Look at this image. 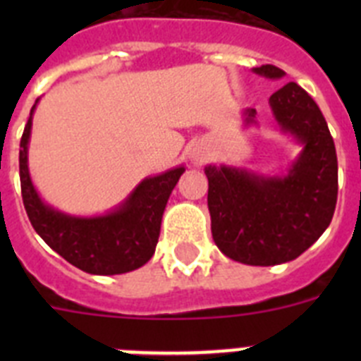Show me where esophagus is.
Wrapping results in <instances>:
<instances>
[{"label":"esophagus","mask_w":361,"mask_h":361,"mask_svg":"<svg viewBox=\"0 0 361 361\" xmlns=\"http://www.w3.org/2000/svg\"><path fill=\"white\" fill-rule=\"evenodd\" d=\"M188 157H190V161L193 164H200L206 159V153H204V149L200 146H193V148L188 149Z\"/></svg>","instance_id":"esophagus-1"}]
</instances>
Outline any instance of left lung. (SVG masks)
Here are the masks:
<instances>
[{
  "instance_id": "1",
  "label": "left lung",
  "mask_w": 361,
  "mask_h": 361,
  "mask_svg": "<svg viewBox=\"0 0 361 361\" xmlns=\"http://www.w3.org/2000/svg\"><path fill=\"white\" fill-rule=\"evenodd\" d=\"M279 81L286 72L273 65L253 68ZM280 133L300 153L286 173H260L242 166L208 164V208L213 240L235 262L276 266L295 260L329 228L336 208V148L320 108L296 82L269 97ZM245 128L258 126L257 110H242Z\"/></svg>"
}]
</instances>
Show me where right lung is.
I'll return each instance as SVG.
<instances>
[{
	"label": "right lung",
	"mask_w": 361,
	"mask_h": 361,
	"mask_svg": "<svg viewBox=\"0 0 361 361\" xmlns=\"http://www.w3.org/2000/svg\"><path fill=\"white\" fill-rule=\"evenodd\" d=\"M32 106L19 149V178L27 215L36 233L66 262L90 275H123L145 266L155 253L162 213L175 184L186 171L183 164L149 175L128 197L101 215H70L41 199L28 170Z\"/></svg>",
	"instance_id": "1"
}]
</instances>
